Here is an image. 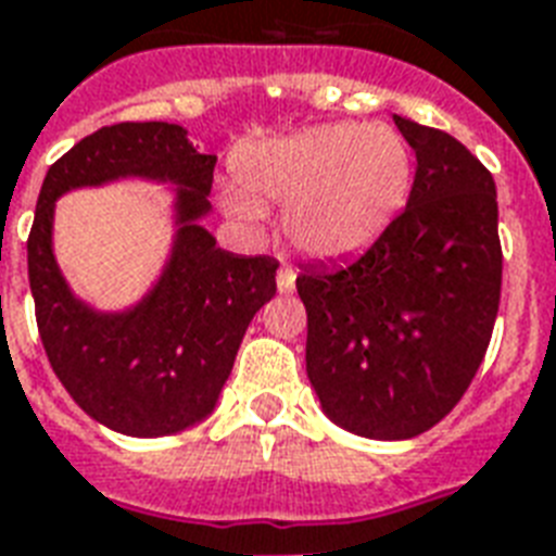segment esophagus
<instances>
[{"instance_id":"1","label":"esophagus","mask_w":556,"mask_h":556,"mask_svg":"<svg viewBox=\"0 0 556 556\" xmlns=\"http://www.w3.org/2000/svg\"><path fill=\"white\" fill-rule=\"evenodd\" d=\"M277 288H279V294H291L296 288V274L291 268H279L277 274Z\"/></svg>"}]
</instances>
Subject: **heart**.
Listing matches in <instances>:
<instances>
[{
  "label": "heart",
  "instance_id": "1",
  "mask_svg": "<svg viewBox=\"0 0 556 556\" xmlns=\"http://www.w3.org/2000/svg\"><path fill=\"white\" fill-rule=\"evenodd\" d=\"M242 187L222 192L236 225L256 230L279 204L296 251L320 262L349 260L387 233L413 185L409 147L387 124H323L253 143L236 159Z\"/></svg>",
  "mask_w": 556,
  "mask_h": 556
}]
</instances>
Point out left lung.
Returning <instances> with one entry per match:
<instances>
[{
    "label": "left lung",
    "instance_id": "left-lung-1",
    "mask_svg": "<svg viewBox=\"0 0 556 556\" xmlns=\"http://www.w3.org/2000/svg\"><path fill=\"white\" fill-rule=\"evenodd\" d=\"M392 121L418 161L406 210L357 260L296 277L305 371L323 413L378 441L415 439L458 404L502 288L493 176L453 135Z\"/></svg>",
    "mask_w": 556,
    "mask_h": 556
}]
</instances>
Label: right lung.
<instances>
[{"mask_svg":"<svg viewBox=\"0 0 556 556\" xmlns=\"http://www.w3.org/2000/svg\"><path fill=\"white\" fill-rule=\"evenodd\" d=\"M216 155L164 121L103 126L48 169L28 236V279L51 369L94 421L132 439L176 435L207 418L253 314L277 294L279 262L222 251L213 213ZM150 180L170 192L174 239L160 277L124 309L73 294L53 253L55 201L83 186Z\"/></svg>","mask_w":556,"mask_h":556,"instance_id":"1","label":"right lung"}]
</instances>
